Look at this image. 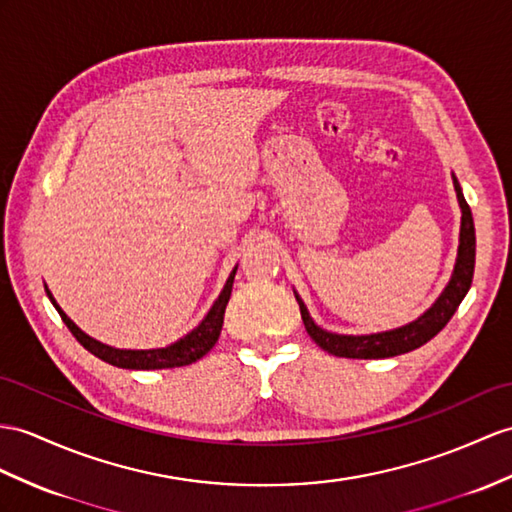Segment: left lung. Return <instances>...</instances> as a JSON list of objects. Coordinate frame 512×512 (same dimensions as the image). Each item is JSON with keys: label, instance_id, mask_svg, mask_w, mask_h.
Instances as JSON below:
<instances>
[{"label": "left lung", "instance_id": "1", "mask_svg": "<svg viewBox=\"0 0 512 512\" xmlns=\"http://www.w3.org/2000/svg\"><path fill=\"white\" fill-rule=\"evenodd\" d=\"M452 180H454V191L460 206L458 254H456L452 278L445 284L441 295L436 297V302L415 321L404 323L400 328L371 332V334H336L317 326L315 319L308 313L304 299L293 291L299 304V313H302L306 332L310 334V339L321 347V350L341 358H365V360L391 358V356H400V354L417 350V347L434 339V336L447 326V321L452 319L456 308L460 306L467 291L471 289L473 267H476V228H473L471 208L465 202L463 189H460L454 173H452Z\"/></svg>", "mask_w": 512, "mask_h": 512}]
</instances>
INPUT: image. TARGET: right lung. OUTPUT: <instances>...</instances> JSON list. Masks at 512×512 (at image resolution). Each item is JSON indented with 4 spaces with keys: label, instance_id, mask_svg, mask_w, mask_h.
Here are the masks:
<instances>
[{
    "label": "right lung",
    "instance_id": "obj_1",
    "mask_svg": "<svg viewBox=\"0 0 512 512\" xmlns=\"http://www.w3.org/2000/svg\"><path fill=\"white\" fill-rule=\"evenodd\" d=\"M234 276H236V267L230 271L226 284H223L219 297L215 299V304L210 306L206 317L199 321L191 332H186L176 343H171L167 347H154V350H121V347H112V345H106L102 341L93 339V336L82 332L76 323H73L65 315V310L56 304V299H54L52 291L47 289V284H45V293L49 299H52L54 308L58 310L62 321L67 323L71 334L76 336L80 345H84V350H89L97 358H102L104 363H108L112 367H121V369H145V371L173 369V367H184V365L195 363V360L206 356L215 347L219 334H221V326H223V313H226L228 299L232 293Z\"/></svg>",
    "mask_w": 512,
    "mask_h": 512
}]
</instances>
